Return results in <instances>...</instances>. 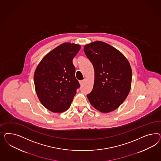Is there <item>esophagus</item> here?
<instances>
[{"mask_svg":"<svg viewBox=\"0 0 161 161\" xmlns=\"http://www.w3.org/2000/svg\"><path fill=\"white\" fill-rule=\"evenodd\" d=\"M85 82V80H81V81H79V83H80V84L81 85V86H82L84 84V83Z\"/></svg>","mask_w":161,"mask_h":161,"instance_id":"esophagus-1","label":"esophagus"}]
</instances>
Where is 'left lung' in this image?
<instances>
[{"instance_id": "left-lung-1", "label": "left lung", "mask_w": 161, "mask_h": 161, "mask_svg": "<svg viewBox=\"0 0 161 161\" xmlns=\"http://www.w3.org/2000/svg\"><path fill=\"white\" fill-rule=\"evenodd\" d=\"M84 51L94 70V86L87 95L88 99L100 112H111L122 104L130 92V65L122 53L102 41L86 45Z\"/></svg>"}]
</instances>
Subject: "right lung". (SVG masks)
<instances>
[{"mask_svg":"<svg viewBox=\"0 0 161 161\" xmlns=\"http://www.w3.org/2000/svg\"><path fill=\"white\" fill-rule=\"evenodd\" d=\"M80 48L78 44H61L47 54L35 69L34 80L37 96L51 112L67 110L80 86L73 63Z\"/></svg>","mask_w":161,"mask_h":161,"instance_id":"right-lung-1","label":"right lung"}]
</instances>
